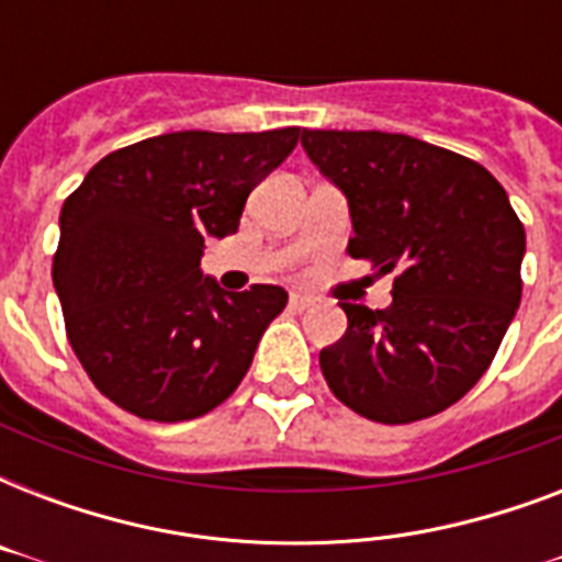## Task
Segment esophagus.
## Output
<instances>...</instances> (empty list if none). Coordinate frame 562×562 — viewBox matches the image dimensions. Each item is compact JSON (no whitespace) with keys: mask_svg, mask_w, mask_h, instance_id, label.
<instances>
[{"mask_svg":"<svg viewBox=\"0 0 562 562\" xmlns=\"http://www.w3.org/2000/svg\"><path fill=\"white\" fill-rule=\"evenodd\" d=\"M317 300L312 297V294H291L289 297V306L294 308V312H306V308L315 306Z\"/></svg>","mask_w":562,"mask_h":562,"instance_id":"34e87169","label":"esophagus"}]
</instances>
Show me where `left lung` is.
<instances>
[{"label": "left lung", "mask_w": 562, "mask_h": 562, "mask_svg": "<svg viewBox=\"0 0 562 562\" xmlns=\"http://www.w3.org/2000/svg\"><path fill=\"white\" fill-rule=\"evenodd\" d=\"M300 143L347 194L352 259L396 273L387 308L341 297L326 384L373 423L435 417L487 373L519 308L522 221L484 166L414 136L303 131Z\"/></svg>", "instance_id": "left-lung-1"}]
</instances>
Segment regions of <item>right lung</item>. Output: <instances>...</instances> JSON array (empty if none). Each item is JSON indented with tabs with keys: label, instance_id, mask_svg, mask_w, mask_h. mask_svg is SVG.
I'll use <instances>...</instances> for the list:
<instances>
[{
	"label": "right lung",
	"instance_id": "add662e5",
	"mask_svg": "<svg viewBox=\"0 0 562 562\" xmlns=\"http://www.w3.org/2000/svg\"><path fill=\"white\" fill-rule=\"evenodd\" d=\"M300 127L180 131L127 145L64 201L52 280L66 338L110 402L154 423L212 411L236 391L289 294H233L201 273L206 238L238 229L247 194Z\"/></svg>",
	"mask_w": 562,
	"mask_h": 562
}]
</instances>
